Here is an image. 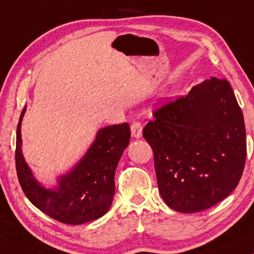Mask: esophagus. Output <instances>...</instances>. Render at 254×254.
Masks as SVG:
<instances>
[{
  "instance_id": "esophagus-1",
  "label": "esophagus",
  "mask_w": 254,
  "mask_h": 254,
  "mask_svg": "<svg viewBox=\"0 0 254 254\" xmlns=\"http://www.w3.org/2000/svg\"><path fill=\"white\" fill-rule=\"evenodd\" d=\"M130 130H131V135H133L134 137H141L142 136V124L140 121L137 120H134L133 123L130 125Z\"/></svg>"
}]
</instances>
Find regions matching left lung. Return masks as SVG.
Returning a JSON list of instances; mask_svg holds the SVG:
<instances>
[{
	"label": "left lung",
	"mask_w": 254,
	"mask_h": 254,
	"mask_svg": "<svg viewBox=\"0 0 254 254\" xmlns=\"http://www.w3.org/2000/svg\"><path fill=\"white\" fill-rule=\"evenodd\" d=\"M154 117L143 137L154 151L158 190L170 208L197 213L237 187L246 161V131L227 79H206L155 110Z\"/></svg>",
	"instance_id": "obj_1"
}]
</instances>
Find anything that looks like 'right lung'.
I'll return each instance as SVG.
<instances>
[{
	"mask_svg": "<svg viewBox=\"0 0 254 254\" xmlns=\"http://www.w3.org/2000/svg\"><path fill=\"white\" fill-rule=\"evenodd\" d=\"M25 110L17 126L15 157L17 177L27 199L43 213L65 224H83L105 215L113 201L118 163L130 140L129 125L99 129L78 164L59 178L57 189L48 190L34 179L22 154L20 125Z\"/></svg>",
	"mask_w": 254,
	"mask_h": 254,
	"instance_id": "obj_1",
	"label": "right lung"
}]
</instances>
